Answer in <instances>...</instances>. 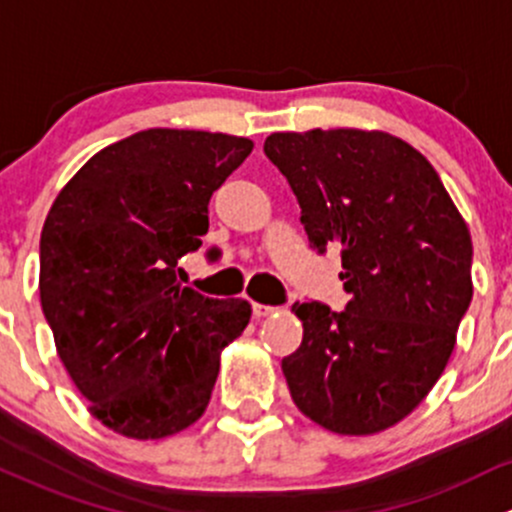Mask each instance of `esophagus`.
<instances>
[{
    "instance_id": "1",
    "label": "esophagus",
    "mask_w": 512,
    "mask_h": 512,
    "mask_svg": "<svg viewBox=\"0 0 512 512\" xmlns=\"http://www.w3.org/2000/svg\"><path fill=\"white\" fill-rule=\"evenodd\" d=\"M251 310H254V318H268V315L276 313V305H263V303H251Z\"/></svg>"
}]
</instances>
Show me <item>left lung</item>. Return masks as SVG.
<instances>
[{
	"instance_id": "obj_1",
	"label": "left lung",
	"mask_w": 512,
	"mask_h": 512,
	"mask_svg": "<svg viewBox=\"0 0 512 512\" xmlns=\"http://www.w3.org/2000/svg\"><path fill=\"white\" fill-rule=\"evenodd\" d=\"M300 204L310 246L340 249L345 310H293L303 342L281 367L295 407L365 436L412 414L449 362L473 298V244L419 150L379 130L273 133L263 142Z\"/></svg>"
}]
</instances>
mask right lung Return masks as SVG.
Instances as JSON below:
<instances>
[{
    "label": "right lung",
    "mask_w": 512,
    "mask_h": 512,
    "mask_svg": "<svg viewBox=\"0 0 512 512\" xmlns=\"http://www.w3.org/2000/svg\"><path fill=\"white\" fill-rule=\"evenodd\" d=\"M249 138L152 128L93 155L41 231L39 293L56 350L100 424L162 439L207 409L219 355L249 325L241 298L179 286L202 246L209 199Z\"/></svg>",
    "instance_id": "add662e5"
}]
</instances>
